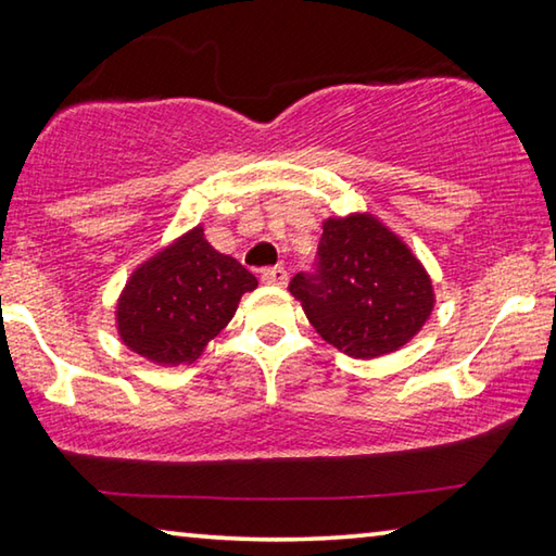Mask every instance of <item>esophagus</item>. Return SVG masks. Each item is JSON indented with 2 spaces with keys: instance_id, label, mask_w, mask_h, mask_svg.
Instances as JSON below:
<instances>
[{
  "instance_id": "34e87169",
  "label": "esophagus",
  "mask_w": 556,
  "mask_h": 556,
  "mask_svg": "<svg viewBox=\"0 0 556 556\" xmlns=\"http://www.w3.org/2000/svg\"><path fill=\"white\" fill-rule=\"evenodd\" d=\"M287 269L285 267H269V269H262V281L271 287H285L287 285Z\"/></svg>"
}]
</instances>
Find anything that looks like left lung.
<instances>
[{
  "label": "left lung",
  "mask_w": 556,
  "mask_h": 556,
  "mask_svg": "<svg viewBox=\"0 0 556 556\" xmlns=\"http://www.w3.org/2000/svg\"><path fill=\"white\" fill-rule=\"evenodd\" d=\"M289 291L316 333L351 357L400 351L437 301L425 265L370 213L324 220L316 275H296Z\"/></svg>",
  "instance_id": "left-lung-1"
}]
</instances>
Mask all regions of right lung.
I'll return each instance as SVG.
<instances>
[{"label":"right lung","mask_w":556,"mask_h":556,"mask_svg":"<svg viewBox=\"0 0 556 556\" xmlns=\"http://www.w3.org/2000/svg\"><path fill=\"white\" fill-rule=\"evenodd\" d=\"M252 289L255 275L215 250L195 225L131 271L117 299V333L156 365H191Z\"/></svg>","instance_id":"add662e5"}]
</instances>
